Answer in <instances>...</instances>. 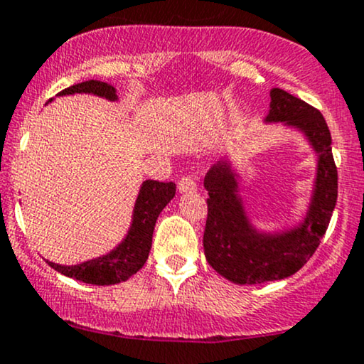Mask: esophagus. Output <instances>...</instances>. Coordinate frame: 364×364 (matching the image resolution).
Returning <instances> with one entry per match:
<instances>
[{
  "mask_svg": "<svg viewBox=\"0 0 364 364\" xmlns=\"http://www.w3.org/2000/svg\"><path fill=\"white\" fill-rule=\"evenodd\" d=\"M178 190L181 193H191V191L196 190V181L191 174H185L181 179L178 181Z\"/></svg>",
  "mask_w": 364,
  "mask_h": 364,
  "instance_id": "1",
  "label": "esophagus"
}]
</instances>
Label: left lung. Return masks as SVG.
<instances>
[{
    "label": "left lung",
    "mask_w": 364,
    "mask_h": 364,
    "mask_svg": "<svg viewBox=\"0 0 364 364\" xmlns=\"http://www.w3.org/2000/svg\"><path fill=\"white\" fill-rule=\"evenodd\" d=\"M269 95L266 122H284L307 135L318 154L317 181L304 224L283 234H259L244 213L237 179L229 164L218 163L208 171L203 179L208 191L205 257L218 274L237 284L274 282L295 274L317 251L337 200V168L326 118L312 105L279 87H273Z\"/></svg>",
    "instance_id": "left-lung-1"
}]
</instances>
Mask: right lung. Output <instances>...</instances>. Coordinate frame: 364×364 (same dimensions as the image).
Listing matches in <instances>:
<instances>
[{
  "mask_svg": "<svg viewBox=\"0 0 364 364\" xmlns=\"http://www.w3.org/2000/svg\"><path fill=\"white\" fill-rule=\"evenodd\" d=\"M73 93H91L103 96V98L117 100L115 87L108 82L90 80L80 85L65 87L59 95H73ZM176 193V185L173 181H156V179H147L142 183L139 198L135 201L134 220L130 227L129 235L124 242L107 256L91 259L76 266H60L55 262H49L50 268H54L65 277L77 279V282L90 284H115L125 282L132 274L142 268L144 262L147 261L149 251L152 246V232L159 213L163 212L166 205L173 200Z\"/></svg>",
  "mask_w": 364,
  "mask_h": 364,
  "instance_id": "add662e5",
  "label": "right lung"
}]
</instances>
